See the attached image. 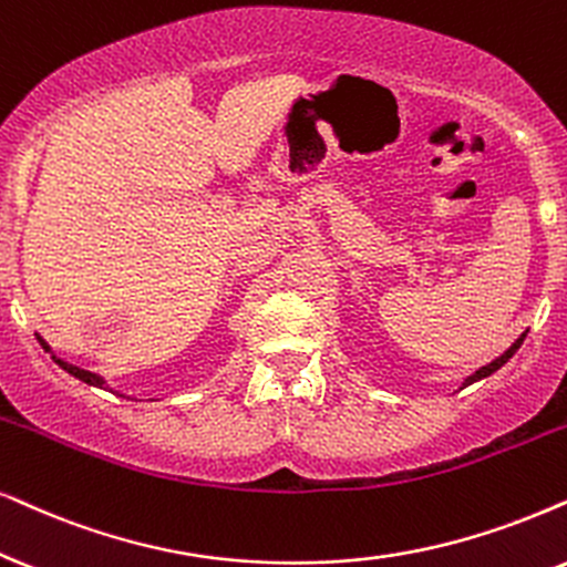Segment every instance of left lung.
<instances>
[{
	"instance_id": "left-lung-1",
	"label": "left lung",
	"mask_w": 567,
	"mask_h": 567,
	"mask_svg": "<svg viewBox=\"0 0 567 567\" xmlns=\"http://www.w3.org/2000/svg\"><path fill=\"white\" fill-rule=\"evenodd\" d=\"M523 340H526V332H523V334L518 337V340H515V342H513V346L505 350V353H503V355H499V358H494V361H492V363H486V367H482V369H478V371H476V374H471L468 379H465V386H468V384H474V382H478V379H484V377H489V374H494V371H497V369H503V367H505V363H507V361H511V358L515 355V350H518V348L523 346Z\"/></svg>"
}]
</instances>
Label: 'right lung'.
Segmentation results:
<instances>
[{"instance_id": "right-lung-1", "label": "right lung", "mask_w": 567, "mask_h": 567, "mask_svg": "<svg viewBox=\"0 0 567 567\" xmlns=\"http://www.w3.org/2000/svg\"><path fill=\"white\" fill-rule=\"evenodd\" d=\"M39 342H41V348L44 350H49V346L44 340H41L39 337ZM49 353H52V350H49ZM56 363H60V367L68 371V374H73L75 379H81V382H85V384H93V386H104V379L99 377V374H91V371H85V369H81V367H73V363H68V361H62V358H56V355H52Z\"/></svg>"}]
</instances>
